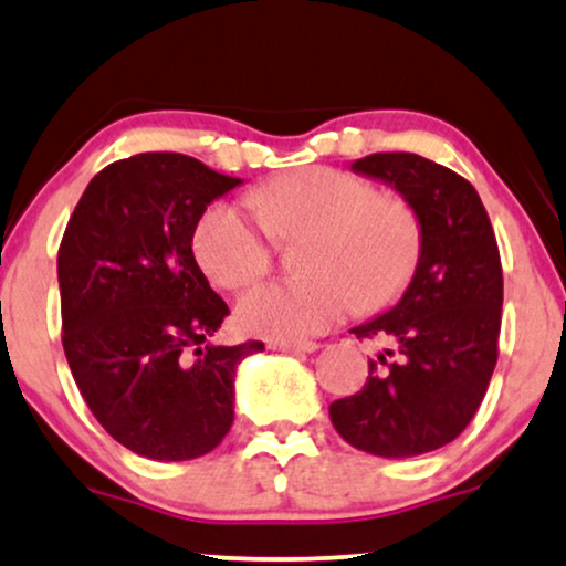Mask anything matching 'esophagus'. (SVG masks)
<instances>
[{
	"mask_svg": "<svg viewBox=\"0 0 566 566\" xmlns=\"http://www.w3.org/2000/svg\"><path fill=\"white\" fill-rule=\"evenodd\" d=\"M269 347L274 349V353H290V355L316 353V349H318L316 342H271Z\"/></svg>",
	"mask_w": 566,
	"mask_h": 566,
	"instance_id": "1",
	"label": "esophagus"
}]
</instances>
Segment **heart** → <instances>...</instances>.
Listing matches in <instances>:
<instances>
[{"instance_id":"obj_1","label":"heart","mask_w":566,"mask_h":566,"mask_svg":"<svg viewBox=\"0 0 566 566\" xmlns=\"http://www.w3.org/2000/svg\"><path fill=\"white\" fill-rule=\"evenodd\" d=\"M255 209L271 234H307L300 282H266L238 303L248 334L303 342L360 307L389 303L412 274L420 232L399 198L374 196L357 177L307 167L276 177L255 192ZM192 248L213 282L245 287L269 271L271 242L261 221L232 200H219L196 227Z\"/></svg>"}]
</instances>
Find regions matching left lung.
<instances>
[{
	"instance_id": "8db88e82",
	"label": "left lung",
	"mask_w": 566,
	"mask_h": 566,
	"mask_svg": "<svg viewBox=\"0 0 566 566\" xmlns=\"http://www.w3.org/2000/svg\"><path fill=\"white\" fill-rule=\"evenodd\" d=\"M349 169L402 196L420 250L402 297L353 328L389 347L328 418L360 452L405 460L454 441L483 402L499 357L502 261L481 196L457 171L405 151L370 154Z\"/></svg>"
}]
</instances>
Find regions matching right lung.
<instances>
[{"label": "right lung", "mask_w": 566, "mask_h": 566, "mask_svg": "<svg viewBox=\"0 0 566 566\" xmlns=\"http://www.w3.org/2000/svg\"><path fill=\"white\" fill-rule=\"evenodd\" d=\"M242 185L192 156L135 154L98 171L64 230L62 345L112 439L159 462L209 454L234 420V378L263 342L213 345L230 307L192 255L213 200Z\"/></svg>", "instance_id": "right-lung-1"}]
</instances>
